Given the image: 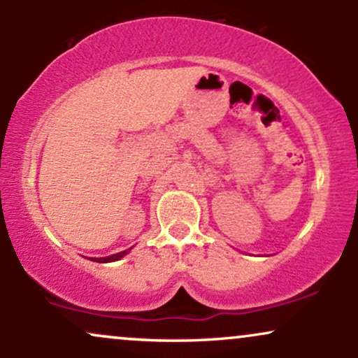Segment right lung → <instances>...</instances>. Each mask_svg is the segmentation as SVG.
<instances>
[{"mask_svg": "<svg viewBox=\"0 0 358 358\" xmlns=\"http://www.w3.org/2000/svg\"><path fill=\"white\" fill-rule=\"evenodd\" d=\"M129 250L131 249H126V250H122V252L113 254V256H108V257H90V259H92L94 262H114V261H119L121 257H124Z\"/></svg>", "mask_w": 358, "mask_h": 358, "instance_id": "1", "label": "right lung"}]
</instances>
